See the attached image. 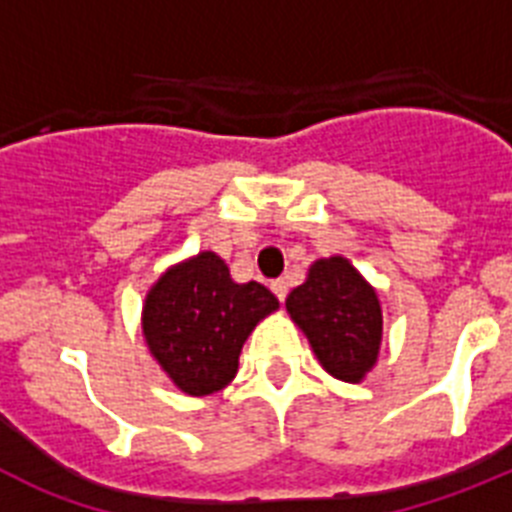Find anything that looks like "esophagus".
Returning a JSON list of instances; mask_svg holds the SVG:
<instances>
[{
	"instance_id": "34e87169",
	"label": "esophagus",
	"mask_w": 512,
	"mask_h": 512,
	"mask_svg": "<svg viewBox=\"0 0 512 512\" xmlns=\"http://www.w3.org/2000/svg\"><path fill=\"white\" fill-rule=\"evenodd\" d=\"M271 292L279 297V302L287 300V292H289V284L287 279H277V282H271Z\"/></svg>"
}]
</instances>
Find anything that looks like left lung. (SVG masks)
<instances>
[{
  "instance_id": "obj_1",
  "label": "left lung",
  "mask_w": 512,
  "mask_h": 512,
  "mask_svg": "<svg viewBox=\"0 0 512 512\" xmlns=\"http://www.w3.org/2000/svg\"><path fill=\"white\" fill-rule=\"evenodd\" d=\"M287 312L330 377L364 382L382 346V305L351 261H312L305 282L289 292Z\"/></svg>"
}]
</instances>
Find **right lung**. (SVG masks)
I'll return each mask as SVG.
<instances>
[{"instance_id": "right-lung-1", "label": "right lung", "mask_w": 512, "mask_h": 512, "mask_svg": "<svg viewBox=\"0 0 512 512\" xmlns=\"http://www.w3.org/2000/svg\"><path fill=\"white\" fill-rule=\"evenodd\" d=\"M279 310L259 282L238 284L215 251L169 266L143 300V338L166 377L192 397L228 387L253 328Z\"/></svg>"}]
</instances>
